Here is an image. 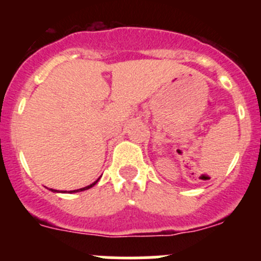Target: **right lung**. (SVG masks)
<instances>
[{
    "label": "right lung",
    "instance_id": "1",
    "mask_svg": "<svg viewBox=\"0 0 261 261\" xmlns=\"http://www.w3.org/2000/svg\"><path fill=\"white\" fill-rule=\"evenodd\" d=\"M98 180H99V178H98V179H97L96 181H93V183H92V184H89V186L83 187V188H80V189H74V191H69V192H60V191H57V189H50V191H51V192H55V193H77V192H82V191H86V189L92 188V187H93L94 184H96L97 181H98Z\"/></svg>",
    "mask_w": 261,
    "mask_h": 261
}]
</instances>
